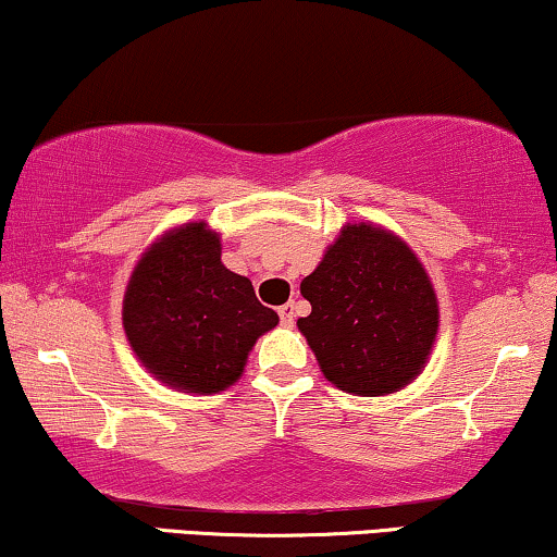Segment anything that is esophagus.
<instances>
[{
    "instance_id": "obj_1",
    "label": "esophagus",
    "mask_w": 557,
    "mask_h": 557,
    "mask_svg": "<svg viewBox=\"0 0 557 557\" xmlns=\"http://www.w3.org/2000/svg\"><path fill=\"white\" fill-rule=\"evenodd\" d=\"M278 317H281V324H284V326H292V324H294V319H296V307H294V301L284 304V307L278 309Z\"/></svg>"
}]
</instances>
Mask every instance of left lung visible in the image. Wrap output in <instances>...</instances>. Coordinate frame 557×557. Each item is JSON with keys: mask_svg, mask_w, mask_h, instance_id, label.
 <instances>
[{"mask_svg": "<svg viewBox=\"0 0 557 557\" xmlns=\"http://www.w3.org/2000/svg\"><path fill=\"white\" fill-rule=\"evenodd\" d=\"M311 314L296 326L324 377L352 395H387L421 375L438 299L413 250L372 223H347L301 281Z\"/></svg>", "mask_w": 557, "mask_h": 557, "instance_id": "left-lung-1", "label": "left lung"}]
</instances>
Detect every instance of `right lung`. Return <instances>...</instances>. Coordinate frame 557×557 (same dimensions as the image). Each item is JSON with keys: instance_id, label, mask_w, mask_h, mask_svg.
Returning <instances> with one entry per match:
<instances>
[{"instance_id": "1", "label": "right lung", "mask_w": 557, "mask_h": 557, "mask_svg": "<svg viewBox=\"0 0 557 557\" xmlns=\"http://www.w3.org/2000/svg\"><path fill=\"white\" fill-rule=\"evenodd\" d=\"M220 253L208 223L172 227L139 258L124 294L128 345L151 375L185 393L231 387L256 339L278 324Z\"/></svg>"}]
</instances>
